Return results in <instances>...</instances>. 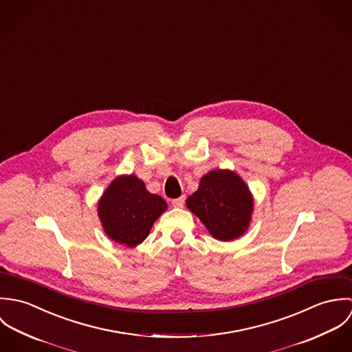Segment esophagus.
<instances>
[{"mask_svg":"<svg viewBox=\"0 0 352 352\" xmlns=\"http://www.w3.org/2000/svg\"><path fill=\"white\" fill-rule=\"evenodd\" d=\"M184 201H186V197L183 195V197H180V198H177V199H173V201H172V204H173V207L180 208V207H183V206H184Z\"/></svg>","mask_w":352,"mask_h":352,"instance_id":"esophagus-1","label":"esophagus"}]
</instances>
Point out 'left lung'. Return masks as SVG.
<instances>
[{"instance_id": "8db88e82", "label": "left lung", "mask_w": 352, "mask_h": 352, "mask_svg": "<svg viewBox=\"0 0 352 352\" xmlns=\"http://www.w3.org/2000/svg\"><path fill=\"white\" fill-rule=\"evenodd\" d=\"M186 203L210 234L219 241L239 239L251 222V191L236 172L228 169H217L204 175L199 188Z\"/></svg>"}]
</instances>
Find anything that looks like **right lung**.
Instances as JSON below:
<instances>
[{"label": "right lung", "mask_w": 352, "mask_h": 352, "mask_svg": "<svg viewBox=\"0 0 352 352\" xmlns=\"http://www.w3.org/2000/svg\"><path fill=\"white\" fill-rule=\"evenodd\" d=\"M166 207V201L151 194L135 175H123L104 191L98 212L105 234L133 248L149 236L153 223Z\"/></svg>", "instance_id": "right-lung-1"}]
</instances>
